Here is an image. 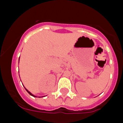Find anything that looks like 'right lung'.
Here are the masks:
<instances>
[{"instance_id": "right-lung-1", "label": "right lung", "mask_w": 123, "mask_h": 123, "mask_svg": "<svg viewBox=\"0 0 123 123\" xmlns=\"http://www.w3.org/2000/svg\"><path fill=\"white\" fill-rule=\"evenodd\" d=\"M25 90H27V92H28V93H29V94H30V95H31V96H33V97H36V96H34V95H33V94H32V93H30V92H29V91H28V90H27V89H25Z\"/></svg>"}]
</instances>
